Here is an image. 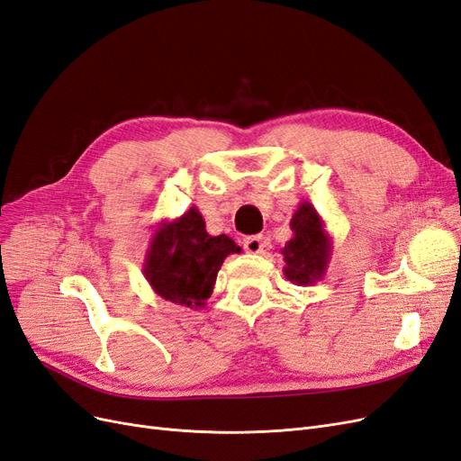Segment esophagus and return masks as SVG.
Instances as JSON below:
<instances>
[{
	"mask_svg": "<svg viewBox=\"0 0 461 461\" xmlns=\"http://www.w3.org/2000/svg\"><path fill=\"white\" fill-rule=\"evenodd\" d=\"M244 249L249 254H261L265 248V236L263 234H254V236H246L242 240Z\"/></svg>",
	"mask_w": 461,
	"mask_h": 461,
	"instance_id": "obj_1",
	"label": "esophagus"
}]
</instances>
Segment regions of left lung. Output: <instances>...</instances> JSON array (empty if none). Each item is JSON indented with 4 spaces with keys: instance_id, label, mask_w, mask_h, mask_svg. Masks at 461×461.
Returning <instances> with one entry per match:
<instances>
[{
    "instance_id": "obj_1",
    "label": "left lung",
    "mask_w": 461,
    "mask_h": 461,
    "mask_svg": "<svg viewBox=\"0 0 461 461\" xmlns=\"http://www.w3.org/2000/svg\"><path fill=\"white\" fill-rule=\"evenodd\" d=\"M292 239L281 248L285 276L298 286H310L325 276L332 239L325 221L310 202H302L290 219Z\"/></svg>"
}]
</instances>
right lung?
Wrapping results in <instances>:
<instances>
[{"label": "right lung", "instance_id": "obj_1", "mask_svg": "<svg viewBox=\"0 0 461 461\" xmlns=\"http://www.w3.org/2000/svg\"><path fill=\"white\" fill-rule=\"evenodd\" d=\"M240 252L242 248L227 234H209L202 213L190 207L180 217L159 222L149 239L142 273L161 298L202 310L222 261Z\"/></svg>", "mask_w": 461, "mask_h": 461}]
</instances>
